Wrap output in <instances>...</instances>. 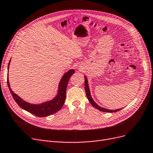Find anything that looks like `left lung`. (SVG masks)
Returning <instances> with one entry per match:
<instances>
[{
  "instance_id": "obj_1",
  "label": "left lung",
  "mask_w": 153,
  "mask_h": 153,
  "mask_svg": "<svg viewBox=\"0 0 153 153\" xmlns=\"http://www.w3.org/2000/svg\"><path fill=\"white\" fill-rule=\"evenodd\" d=\"M84 79H85V82H84V85H85V93H86V96H87V97L89 101L91 102V104L94 106L95 108H96L97 109L102 111V112H115L117 111H120L122 109H116V110H109V109H105L103 108H101L99 106V105H97L94 101L93 100L91 93H90V90H89V84H88V79L85 76H84Z\"/></svg>"
}]
</instances>
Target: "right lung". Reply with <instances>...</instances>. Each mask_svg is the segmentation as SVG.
I'll return each mask as SVG.
<instances>
[{"label":"right lung","instance_id":"right-lung-1","mask_svg":"<svg viewBox=\"0 0 153 153\" xmlns=\"http://www.w3.org/2000/svg\"><path fill=\"white\" fill-rule=\"evenodd\" d=\"M10 61L9 62L8 70ZM74 69H71L63 75L61 80L59 84V89L57 96L49 101L43 102L40 104H33L24 101L22 98L20 97L16 94L13 92L10 89V86L9 81V77H7V85L10 92V94L14 98L17 104L22 108L27 111L30 113L34 114L38 117H45L56 113L60 110L63 106L65 100V93L66 88L69 82L70 77L74 74Z\"/></svg>","mask_w":153,"mask_h":153}]
</instances>
